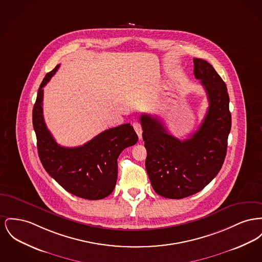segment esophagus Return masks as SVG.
<instances>
[{"mask_svg":"<svg viewBox=\"0 0 262 262\" xmlns=\"http://www.w3.org/2000/svg\"><path fill=\"white\" fill-rule=\"evenodd\" d=\"M133 126L136 130V133L138 134L139 139H141V135H142V128H141V124L139 123H133Z\"/></svg>","mask_w":262,"mask_h":262,"instance_id":"1","label":"esophagus"}]
</instances>
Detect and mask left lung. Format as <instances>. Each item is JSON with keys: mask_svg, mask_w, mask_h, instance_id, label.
<instances>
[{"mask_svg": "<svg viewBox=\"0 0 262 262\" xmlns=\"http://www.w3.org/2000/svg\"><path fill=\"white\" fill-rule=\"evenodd\" d=\"M194 75L207 93L209 108L199 129L180 140L162 122L140 116L142 139L147 151L145 168L154 191L169 199H182L200 192L219 173L225 161L231 116L228 89L214 67L194 58Z\"/></svg>", "mask_w": 262, "mask_h": 262, "instance_id": "obj_1", "label": "left lung"}]
</instances>
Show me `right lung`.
<instances>
[{
    "label": "right lung",
    "mask_w": 262,
    "mask_h": 262,
    "mask_svg": "<svg viewBox=\"0 0 262 262\" xmlns=\"http://www.w3.org/2000/svg\"><path fill=\"white\" fill-rule=\"evenodd\" d=\"M60 65L42 80L32 110L39 159L47 173L67 192L87 200L108 196L117 183L118 157L139 140L130 123L108 128L77 147L59 145L47 129L43 119V87Z\"/></svg>",
    "instance_id": "right-lung-1"
}]
</instances>
